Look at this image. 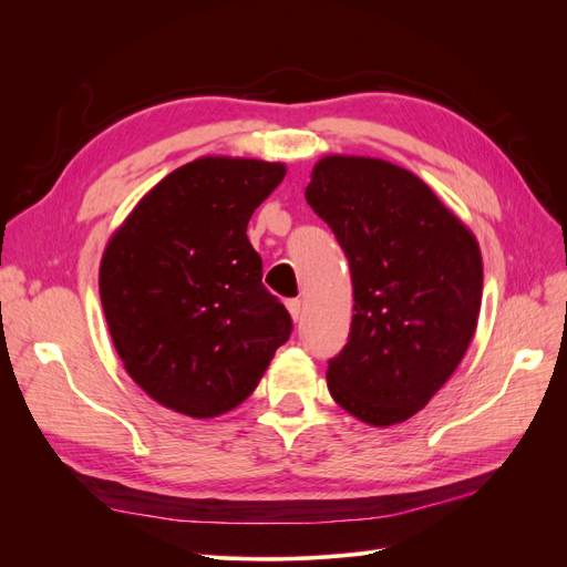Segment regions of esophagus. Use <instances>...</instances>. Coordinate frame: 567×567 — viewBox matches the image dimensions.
<instances>
[{
  "instance_id": "esophagus-1",
  "label": "esophagus",
  "mask_w": 567,
  "mask_h": 567,
  "mask_svg": "<svg viewBox=\"0 0 567 567\" xmlns=\"http://www.w3.org/2000/svg\"><path fill=\"white\" fill-rule=\"evenodd\" d=\"M286 307H288L290 317H293V321H298L302 315V302L298 298H290V300H286Z\"/></svg>"
}]
</instances>
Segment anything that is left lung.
<instances>
[{"mask_svg": "<svg viewBox=\"0 0 567 567\" xmlns=\"http://www.w3.org/2000/svg\"><path fill=\"white\" fill-rule=\"evenodd\" d=\"M305 198L346 250L354 288L348 346L326 371L331 398L364 423H402L471 346L483 300L475 236L431 186L379 158H321Z\"/></svg>", "mask_w": 567, "mask_h": 567, "instance_id": "left-lung-1", "label": "left lung"}]
</instances>
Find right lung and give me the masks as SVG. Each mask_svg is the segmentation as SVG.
<instances>
[{
    "instance_id": "obj_1",
    "label": "right lung",
    "mask_w": 567,
    "mask_h": 567,
    "mask_svg": "<svg viewBox=\"0 0 567 567\" xmlns=\"http://www.w3.org/2000/svg\"><path fill=\"white\" fill-rule=\"evenodd\" d=\"M286 167L198 158L140 200L106 246L99 293L132 381L158 404L213 419L260 383L293 321L262 286L248 221Z\"/></svg>"
}]
</instances>
